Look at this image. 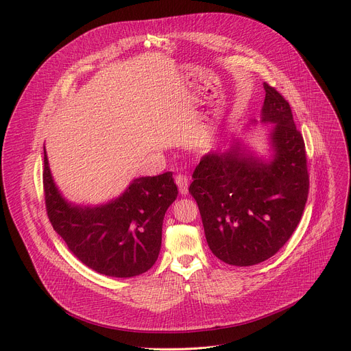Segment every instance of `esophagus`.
<instances>
[{
  "instance_id": "34e87169",
  "label": "esophagus",
  "mask_w": 351,
  "mask_h": 351,
  "mask_svg": "<svg viewBox=\"0 0 351 351\" xmlns=\"http://www.w3.org/2000/svg\"><path fill=\"white\" fill-rule=\"evenodd\" d=\"M175 182H176V184L179 187V193L182 195H186L189 193V179L186 176H183V175H178L175 178Z\"/></svg>"
}]
</instances>
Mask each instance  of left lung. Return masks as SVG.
<instances>
[{"label": "left lung", "instance_id": "obj_1", "mask_svg": "<svg viewBox=\"0 0 351 351\" xmlns=\"http://www.w3.org/2000/svg\"><path fill=\"white\" fill-rule=\"evenodd\" d=\"M264 90L267 156L237 140L225 152L203 156L189 187L211 252L236 267L256 265L276 254L302 219L308 197L303 136L286 99L267 83Z\"/></svg>", "mask_w": 351, "mask_h": 351}]
</instances>
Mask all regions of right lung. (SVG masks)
Masks as SVG:
<instances>
[{"label":"right lung","instance_id":"obj_1","mask_svg":"<svg viewBox=\"0 0 351 351\" xmlns=\"http://www.w3.org/2000/svg\"><path fill=\"white\" fill-rule=\"evenodd\" d=\"M43 183L54 230L86 267L107 276L132 278L156 264L164 217L178 197L172 172L136 178L119 197L104 204H75L56 184L44 145Z\"/></svg>","mask_w":351,"mask_h":351}]
</instances>
